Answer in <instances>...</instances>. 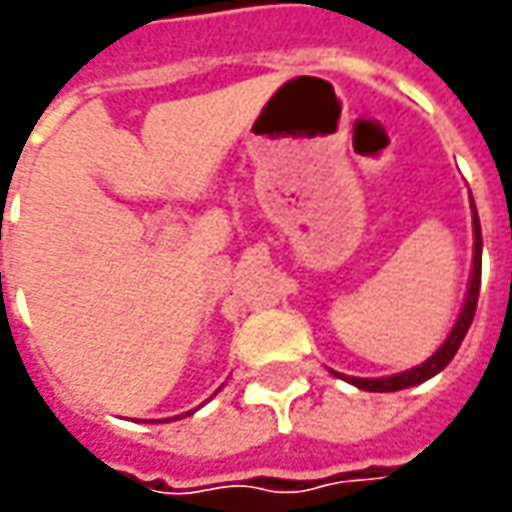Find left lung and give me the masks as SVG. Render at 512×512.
<instances>
[{
  "label": "left lung",
  "mask_w": 512,
  "mask_h": 512,
  "mask_svg": "<svg viewBox=\"0 0 512 512\" xmlns=\"http://www.w3.org/2000/svg\"><path fill=\"white\" fill-rule=\"evenodd\" d=\"M470 207H473V270H470V282H467V296H464L462 313L456 319L453 330L447 333L444 344L427 359V362L416 364L404 373L396 376H382V379H359V376H344L336 373L339 379L350 382L359 390H370V393H393V390H404V387H413V384H422L427 379H433L436 373H442L444 367L450 364V359L456 356V350L462 347L467 330L473 325V316H476V305H479V287H482V225H479V213L473 205V196H470Z\"/></svg>",
  "instance_id": "1"
}]
</instances>
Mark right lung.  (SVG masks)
Returning <instances> with one entry per match:
<instances>
[{
	"instance_id": "obj_1",
	"label": "right lung",
	"mask_w": 512,
	"mask_h": 512,
	"mask_svg": "<svg viewBox=\"0 0 512 512\" xmlns=\"http://www.w3.org/2000/svg\"><path fill=\"white\" fill-rule=\"evenodd\" d=\"M190 413H193V410H190ZM190 413H187V416H190ZM168 422H170V419H168Z\"/></svg>"
}]
</instances>
